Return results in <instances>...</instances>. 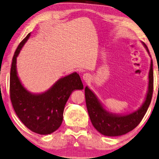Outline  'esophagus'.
<instances>
[{
	"label": "esophagus",
	"instance_id": "obj_1",
	"mask_svg": "<svg viewBox=\"0 0 159 159\" xmlns=\"http://www.w3.org/2000/svg\"><path fill=\"white\" fill-rule=\"evenodd\" d=\"M90 79V75L89 74H84L83 75V79H84L85 81H89Z\"/></svg>",
	"mask_w": 159,
	"mask_h": 159
}]
</instances>
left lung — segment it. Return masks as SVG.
Segmentation results:
<instances>
[{"mask_svg":"<svg viewBox=\"0 0 159 159\" xmlns=\"http://www.w3.org/2000/svg\"><path fill=\"white\" fill-rule=\"evenodd\" d=\"M145 47L148 52V47L144 43ZM148 89L144 103L137 111L132 114L123 116L114 115L108 113L98 101L94 93L89 88L85 87V96L86 107L90 121L93 125L102 134L109 137L123 135L134 129L139 124L147 112L153 95V62L148 75Z\"/></svg>","mask_w":159,"mask_h":159,"instance_id":"obj_1","label":"left lung"}]
</instances>
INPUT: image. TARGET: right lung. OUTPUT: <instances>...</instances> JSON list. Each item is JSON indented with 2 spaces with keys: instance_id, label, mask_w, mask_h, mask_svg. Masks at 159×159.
I'll list each match as a JSON object with an SVG mask.
<instances>
[{
  "instance_id": "add662e5",
  "label": "right lung",
  "mask_w": 159,
  "mask_h": 159,
  "mask_svg": "<svg viewBox=\"0 0 159 159\" xmlns=\"http://www.w3.org/2000/svg\"><path fill=\"white\" fill-rule=\"evenodd\" d=\"M30 33L20 43L15 52L10 74V97L17 117L32 132L49 134L61 126L65 105L75 90L84 89L77 73L61 78L51 89L34 95L22 86L17 75L16 58Z\"/></svg>"
}]
</instances>
